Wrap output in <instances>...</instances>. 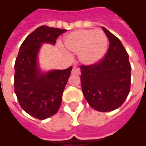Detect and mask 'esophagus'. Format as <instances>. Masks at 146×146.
Instances as JSON below:
<instances>
[{
    "mask_svg": "<svg viewBox=\"0 0 146 146\" xmlns=\"http://www.w3.org/2000/svg\"><path fill=\"white\" fill-rule=\"evenodd\" d=\"M71 74L72 75H80V70L78 68L77 66H73V70L71 71Z\"/></svg>",
    "mask_w": 146,
    "mask_h": 146,
    "instance_id": "obj_1",
    "label": "esophagus"
}]
</instances>
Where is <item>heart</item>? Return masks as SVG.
Wrapping results in <instances>:
<instances>
[{"mask_svg":"<svg viewBox=\"0 0 146 146\" xmlns=\"http://www.w3.org/2000/svg\"><path fill=\"white\" fill-rule=\"evenodd\" d=\"M108 38L102 30L80 29L66 35L64 44L67 50L79 54L80 61L94 65L101 61L108 50Z\"/></svg>","mask_w":146,"mask_h":146,"instance_id":"heart-1","label":"heart"}]
</instances>
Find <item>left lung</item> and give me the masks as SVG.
I'll use <instances>...</instances> for the list:
<instances>
[{"label":"left lung","mask_w":146,"mask_h":146,"mask_svg":"<svg viewBox=\"0 0 146 146\" xmlns=\"http://www.w3.org/2000/svg\"><path fill=\"white\" fill-rule=\"evenodd\" d=\"M110 42L108 50L98 64L80 66L82 93L95 110L108 112L118 108L130 90L129 55L118 38L102 27Z\"/></svg>","instance_id":"8db88e82"}]
</instances>
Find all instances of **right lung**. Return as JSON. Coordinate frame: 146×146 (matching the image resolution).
I'll return each mask as SVG.
<instances>
[{
    "label": "right lung",
    "instance_id": "obj_1",
    "mask_svg": "<svg viewBox=\"0 0 146 146\" xmlns=\"http://www.w3.org/2000/svg\"><path fill=\"white\" fill-rule=\"evenodd\" d=\"M66 29L42 26L26 37L15 62L14 91L20 106L39 120L54 115L60 106L64 88L73 66L42 73L38 54L43 43L55 44Z\"/></svg>",
    "mask_w": 146,
    "mask_h": 146
}]
</instances>
